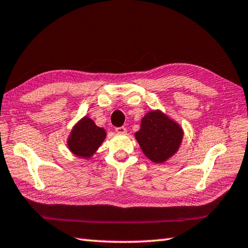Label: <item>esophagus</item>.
<instances>
[{
    "instance_id": "34e87169",
    "label": "esophagus",
    "mask_w": 248,
    "mask_h": 248,
    "mask_svg": "<svg viewBox=\"0 0 248 248\" xmlns=\"http://www.w3.org/2000/svg\"><path fill=\"white\" fill-rule=\"evenodd\" d=\"M116 132L118 134H125V133H127V129H125L124 127L116 128Z\"/></svg>"
}]
</instances>
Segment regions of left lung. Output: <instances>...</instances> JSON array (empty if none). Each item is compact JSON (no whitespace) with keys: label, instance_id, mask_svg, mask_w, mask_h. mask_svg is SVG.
<instances>
[{"label":"left lung","instance_id":"left-lung-1","mask_svg":"<svg viewBox=\"0 0 248 248\" xmlns=\"http://www.w3.org/2000/svg\"><path fill=\"white\" fill-rule=\"evenodd\" d=\"M134 138L150 161L163 164L178 152L184 130L161 109H153L141 119L140 129L134 133Z\"/></svg>","mask_w":248,"mask_h":248}]
</instances>
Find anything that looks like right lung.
<instances>
[{
  "label": "right lung",
  "instance_id": "1",
  "mask_svg": "<svg viewBox=\"0 0 248 248\" xmlns=\"http://www.w3.org/2000/svg\"><path fill=\"white\" fill-rule=\"evenodd\" d=\"M106 136V130L96 125L89 116H84L71 129L66 138V146L77 157L89 161L97 152Z\"/></svg>",
  "mask_w": 248,
  "mask_h": 248
}]
</instances>
